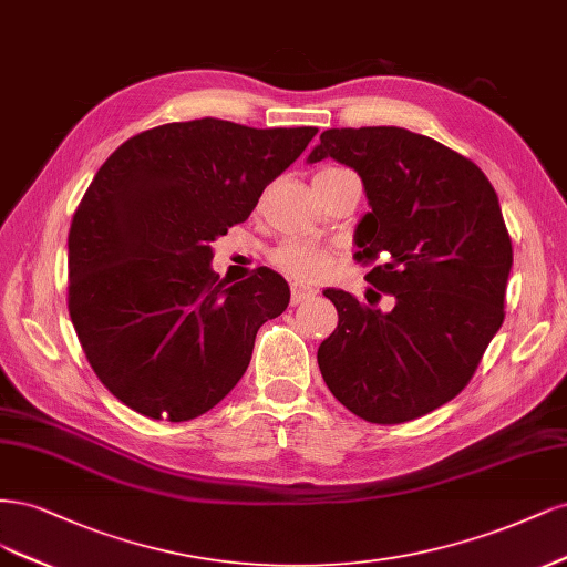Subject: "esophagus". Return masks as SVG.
<instances>
[{
  "label": "esophagus",
  "instance_id": "1",
  "mask_svg": "<svg viewBox=\"0 0 567 567\" xmlns=\"http://www.w3.org/2000/svg\"><path fill=\"white\" fill-rule=\"evenodd\" d=\"M291 306H297V303H303V301H308L310 297H316V291L310 289V287H303V285H299V282H291Z\"/></svg>",
  "mask_w": 567,
  "mask_h": 567
}]
</instances>
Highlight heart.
<instances>
[{"instance_id":"b5f03b06","label":"heart","mask_w":567,"mask_h":567,"mask_svg":"<svg viewBox=\"0 0 567 567\" xmlns=\"http://www.w3.org/2000/svg\"><path fill=\"white\" fill-rule=\"evenodd\" d=\"M270 261L272 266L287 272V276L303 282L327 278L334 264L330 251L308 240H287L278 245L270 251Z\"/></svg>"}]
</instances>
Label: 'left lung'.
<instances>
[{
	"label": "left lung",
	"instance_id": "left-lung-1",
	"mask_svg": "<svg viewBox=\"0 0 567 567\" xmlns=\"http://www.w3.org/2000/svg\"><path fill=\"white\" fill-rule=\"evenodd\" d=\"M358 172L370 212L355 259L391 310L324 289L339 324L318 349L327 389L372 424H403L471 381L504 322L514 249L487 176L464 155L400 126L327 130L308 162Z\"/></svg>",
	"mask_w": 567,
	"mask_h": 567
}]
</instances>
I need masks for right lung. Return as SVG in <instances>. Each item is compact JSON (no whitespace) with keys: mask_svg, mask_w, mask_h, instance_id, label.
Returning <instances> with one entry per match:
<instances>
[{"mask_svg":"<svg viewBox=\"0 0 567 567\" xmlns=\"http://www.w3.org/2000/svg\"><path fill=\"white\" fill-rule=\"evenodd\" d=\"M316 134L203 117L141 132L103 162L68 233V310L91 370L126 408L188 422L243 379L289 287L270 268L218 282L212 243Z\"/></svg>","mask_w":567,"mask_h":567,"instance_id":"add662e5","label":"right lung"}]
</instances>
